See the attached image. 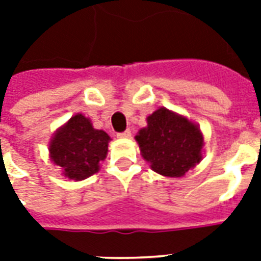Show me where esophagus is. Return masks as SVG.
<instances>
[{"label": "esophagus", "instance_id": "obj_1", "mask_svg": "<svg viewBox=\"0 0 261 261\" xmlns=\"http://www.w3.org/2000/svg\"><path fill=\"white\" fill-rule=\"evenodd\" d=\"M130 137H131V131L130 130H126V131H123V133H119V134H118V138H122V139L130 138Z\"/></svg>", "mask_w": 261, "mask_h": 261}]
</instances>
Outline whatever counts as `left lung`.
Wrapping results in <instances>:
<instances>
[{"mask_svg":"<svg viewBox=\"0 0 261 261\" xmlns=\"http://www.w3.org/2000/svg\"><path fill=\"white\" fill-rule=\"evenodd\" d=\"M146 122L135 141L155 173L182 177L202 161L204 137L196 123L165 107L149 115Z\"/></svg>","mask_w":261,"mask_h":261,"instance_id":"obj_1","label":"left lung"}]
</instances>
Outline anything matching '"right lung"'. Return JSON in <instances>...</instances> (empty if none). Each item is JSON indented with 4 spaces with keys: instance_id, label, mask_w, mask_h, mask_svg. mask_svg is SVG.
Segmentation results:
<instances>
[{
    "instance_id": "obj_1",
    "label": "right lung",
    "mask_w": 261,
    "mask_h": 261,
    "mask_svg": "<svg viewBox=\"0 0 261 261\" xmlns=\"http://www.w3.org/2000/svg\"><path fill=\"white\" fill-rule=\"evenodd\" d=\"M110 141L106 131L94 128L90 119L79 112L53 134L48 155L65 177L81 181L100 171Z\"/></svg>"
}]
</instances>
